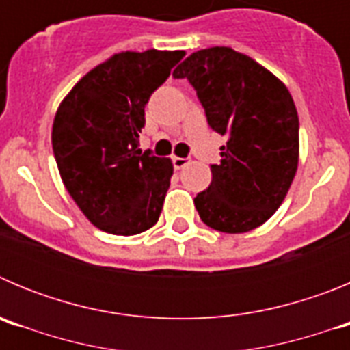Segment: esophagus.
<instances>
[{"label": "esophagus", "instance_id": "obj_1", "mask_svg": "<svg viewBox=\"0 0 350 350\" xmlns=\"http://www.w3.org/2000/svg\"><path fill=\"white\" fill-rule=\"evenodd\" d=\"M187 165H189V159H187V157H173V168L175 170H182Z\"/></svg>", "mask_w": 350, "mask_h": 350}]
</instances>
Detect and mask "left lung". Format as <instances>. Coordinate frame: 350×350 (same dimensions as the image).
Returning <instances> with one entry per match:
<instances>
[{
	"label": "left lung",
	"mask_w": 350,
	"mask_h": 350,
	"mask_svg": "<svg viewBox=\"0 0 350 350\" xmlns=\"http://www.w3.org/2000/svg\"><path fill=\"white\" fill-rule=\"evenodd\" d=\"M187 79L208 126L226 145L210 166L208 189L194 198L202 221L222 233H247L282 205L299 159V120L284 82L231 47L193 52L173 71Z\"/></svg>",
	"instance_id": "1"
}]
</instances>
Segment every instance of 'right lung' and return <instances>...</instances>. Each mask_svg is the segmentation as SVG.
Segmentation results:
<instances>
[{
	"label": "right lung",
	"instance_id": "1",
	"mask_svg": "<svg viewBox=\"0 0 350 350\" xmlns=\"http://www.w3.org/2000/svg\"><path fill=\"white\" fill-rule=\"evenodd\" d=\"M184 51L119 52L92 68L61 101L52 148L64 187L101 231L131 237L157 222L172 159L138 148L148 98Z\"/></svg>",
	"mask_w": 350,
	"mask_h": 350
}]
</instances>
